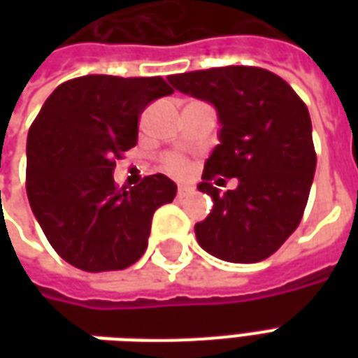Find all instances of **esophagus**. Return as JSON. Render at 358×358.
Masks as SVG:
<instances>
[{"mask_svg":"<svg viewBox=\"0 0 358 358\" xmlns=\"http://www.w3.org/2000/svg\"><path fill=\"white\" fill-rule=\"evenodd\" d=\"M189 192H192V187L184 186V184H182V186H178V192H176V195H178L180 199H182V197H186V195L189 194Z\"/></svg>","mask_w":358,"mask_h":358,"instance_id":"obj_1","label":"esophagus"}]
</instances>
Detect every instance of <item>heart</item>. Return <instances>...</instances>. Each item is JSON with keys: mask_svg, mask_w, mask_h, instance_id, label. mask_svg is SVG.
<instances>
[{"mask_svg": "<svg viewBox=\"0 0 358 358\" xmlns=\"http://www.w3.org/2000/svg\"><path fill=\"white\" fill-rule=\"evenodd\" d=\"M164 169L172 174H186L187 172V163L178 155H171L166 157V161H164Z\"/></svg>", "mask_w": 358, "mask_h": 358, "instance_id": "b5f03b06", "label": "heart"}]
</instances>
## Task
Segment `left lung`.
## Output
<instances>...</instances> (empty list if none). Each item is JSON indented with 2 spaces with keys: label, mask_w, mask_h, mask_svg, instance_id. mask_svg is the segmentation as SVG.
I'll return each mask as SVG.
<instances>
[{
  "label": "left lung",
  "mask_w": 358,
  "mask_h": 358,
  "mask_svg": "<svg viewBox=\"0 0 358 358\" xmlns=\"http://www.w3.org/2000/svg\"><path fill=\"white\" fill-rule=\"evenodd\" d=\"M169 82L213 103L222 124L197 186L215 201L209 217L195 224L199 245L228 263L268 259L295 232L307 207L316 169L307 105L284 78L261 66L171 74ZM217 176L241 184L218 194L212 186Z\"/></svg>",
  "instance_id": "left-lung-1"
}]
</instances>
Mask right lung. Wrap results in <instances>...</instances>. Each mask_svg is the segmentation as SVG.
<instances>
[{
    "instance_id": "right-lung-1",
    "label": "right lung",
    "mask_w": 358,
    "mask_h": 358,
    "mask_svg": "<svg viewBox=\"0 0 358 358\" xmlns=\"http://www.w3.org/2000/svg\"><path fill=\"white\" fill-rule=\"evenodd\" d=\"M171 94L161 76L88 74L63 82L43 103L28 130L27 194L51 248L69 264L124 270L145 253L153 213L174 199L176 184L153 174L126 189L113 171L136 145L143 109Z\"/></svg>"
}]
</instances>
